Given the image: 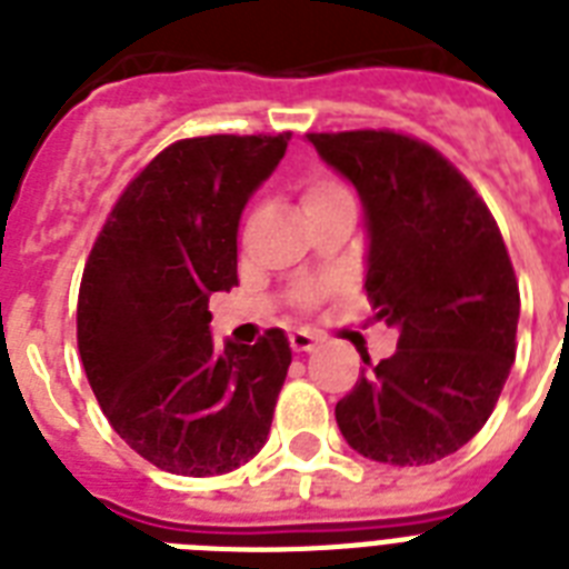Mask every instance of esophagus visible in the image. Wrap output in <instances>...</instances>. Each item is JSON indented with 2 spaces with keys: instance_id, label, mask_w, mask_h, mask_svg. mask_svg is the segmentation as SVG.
<instances>
[{
  "instance_id": "34e87169",
  "label": "esophagus",
  "mask_w": 569,
  "mask_h": 569,
  "mask_svg": "<svg viewBox=\"0 0 569 569\" xmlns=\"http://www.w3.org/2000/svg\"><path fill=\"white\" fill-rule=\"evenodd\" d=\"M289 346H292V351L303 355V351H312V348L319 346V337H312L310 330H292L289 333Z\"/></svg>"
}]
</instances>
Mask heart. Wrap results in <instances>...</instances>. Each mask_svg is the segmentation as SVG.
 Here are the masks:
<instances>
[{
  "label": "heart",
  "mask_w": 569,
  "mask_h": 569,
  "mask_svg": "<svg viewBox=\"0 0 569 569\" xmlns=\"http://www.w3.org/2000/svg\"><path fill=\"white\" fill-rule=\"evenodd\" d=\"M339 203H355V197H351V189H348L346 182L337 180V177H330V173H312L303 180L301 189V206L307 218L321 209H330V206ZM303 301H312V295H307Z\"/></svg>",
  "instance_id": "b5f03b06"
}]
</instances>
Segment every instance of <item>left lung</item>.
Returning a JSON list of instances; mask_svg holds the SVG:
<instances>
[{"label":"left lung","mask_w":569,"mask_h":569,"mask_svg":"<svg viewBox=\"0 0 569 569\" xmlns=\"http://www.w3.org/2000/svg\"><path fill=\"white\" fill-rule=\"evenodd\" d=\"M363 200L366 295L398 330L396 355L337 405L363 458L422 467L490 419L517 357L520 289L502 232L467 177L433 147L389 129L310 132Z\"/></svg>","instance_id":"obj_1"}]
</instances>
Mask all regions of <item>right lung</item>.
<instances>
[{
  "instance_id": "obj_1",
  "label": "right lung",
  "mask_w": 569,
  "mask_h": 569,
  "mask_svg": "<svg viewBox=\"0 0 569 569\" xmlns=\"http://www.w3.org/2000/svg\"><path fill=\"white\" fill-rule=\"evenodd\" d=\"M283 136L164 147L111 209L84 262L76 337L111 428L173 476H223L268 440L292 348L283 330L214 348L209 298L239 286L236 236Z\"/></svg>"
}]
</instances>
